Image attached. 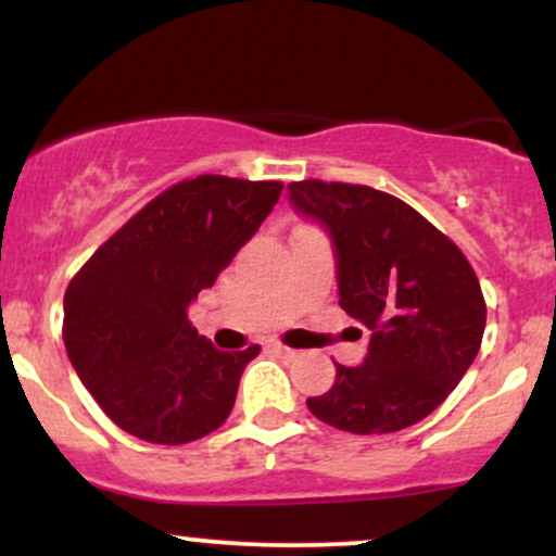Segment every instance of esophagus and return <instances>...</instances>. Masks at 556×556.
Returning <instances> with one entry per match:
<instances>
[{"label":"esophagus","mask_w":556,"mask_h":556,"mask_svg":"<svg viewBox=\"0 0 556 556\" xmlns=\"http://www.w3.org/2000/svg\"><path fill=\"white\" fill-rule=\"evenodd\" d=\"M269 350H271V353L282 355V358H295V350L287 348V344H282V342H271Z\"/></svg>","instance_id":"obj_1"}]
</instances>
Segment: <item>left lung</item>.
Listing matches in <instances>:
<instances>
[{"label": "left lung", "mask_w": 556, "mask_h": 556, "mask_svg": "<svg viewBox=\"0 0 556 556\" xmlns=\"http://www.w3.org/2000/svg\"><path fill=\"white\" fill-rule=\"evenodd\" d=\"M298 212L337 248L340 305L371 329L363 366H337L329 392L308 397L318 420L350 433H392L446 400L486 327L473 266L444 232L400 198L368 185H287Z\"/></svg>", "instance_id": "1"}]
</instances>
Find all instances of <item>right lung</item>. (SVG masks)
<instances>
[{
	"label": "right lung",
	"instance_id": "right-lung-1",
	"mask_svg": "<svg viewBox=\"0 0 556 556\" xmlns=\"http://www.w3.org/2000/svg\"><path fill=\"white\" fill-rule=\"evenodd\" d=\"M279 180L201 175L159 193L75 274L62 337L70 363L119 429L188 444L225 424L258 344L222 353L188 321L282 195Z\"/></svg>",
	"mask_w": 556,
	"mask_h": 556
}]
</instances>
